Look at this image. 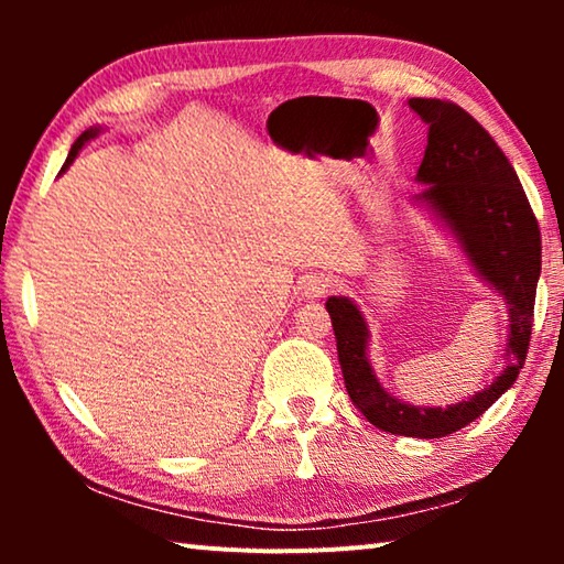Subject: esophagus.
<instances>
[{"mask_svg":"<svg viewBox=\"0 0 564 564\" xmlns=\"http://www.w3.org/2000/svg\"><path fill=\"white\" fill-rule=\"evenodd\" d=\"M336 283L338 281L333 279V275L316 273V275H311L308 283L303 285V293H305V299H326V295L336 289Z\"/></svg>","mask_w":564,"mask_h":564,"instance_id":"34e87169","label":"esophagus"}]
</instances>
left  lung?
I'll list each match as a JSON object with an SVG mask.
<instances>
[{"mask_svg": "<svg viewBox=\"0 0 564 564\" xmlns=\"http://www.w3.org/2000/svg\"><path fill=\"white\" fill-rule=\"evenodd\" d=\"M427 123V147L415 196L443 218L460 241L473 269L498 291L510 311V362L490 388L447 408L400 403L378 383L368 362V326L358 305L330 295L326 308L336 333L346 390L368 423L393 435L445 437L480 417L520 376L528 356L542 241L528 196L508 156L470 113L453 101L410 99Z\"/></svg>", "mask_w": 564, "mask_h": 564, "instance_id": "1", "label": "left lung"}]
</instances>
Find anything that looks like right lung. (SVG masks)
<instances>
[{
    "label": "right lung",
    "instance_id": "add662e5",
    "mask_svg": "<svg viewBox=\"0 0 564 564\" xmlns=\"http://www.w3.org/2000/svg\"><path fill=\"white\" fill-rule=\"evenodd\" d=\"M97 133H99V129H89V131H84V133H82V137L74 141V147H72V151H69V156H66V161H64V166H62V171H66V169H69V164H72V161L76 159V154H79V149H82L84 144H87V141H89V139H94V137H97Z\"/></svg>",
    "mask_w": 564,
    "mask_h": 564
}]
</instances>
